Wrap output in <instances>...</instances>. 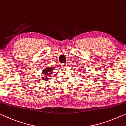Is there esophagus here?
Segmentation results:
<instances>
[{
	"mask_svg": "<svg viewBox=\"0 0 126 126\" xmlns=\"http://www.w3.org/2000/svg\"><path fill=\"white\" fill-rule=\"evenodd\" d=\"M67 64L65 63H62V64H61V66L62 67H67Z\"/></svg>",
	"mask_w": 126,
	"mask_h": 126,
	"instance_id": "1",
	"label": "esophagus"
}]
</instances>
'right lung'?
I'll return each instance as SVG.
<instances>
[{"instance_id": "add662e5", "label": "right lung", "mask_w": 126, "mask_h": 126, "mask_svg": "<svg viewBox=\"0 0 126 126\" xmlns=\"http://www.w3.org/2000/svg\"><path fill=\"white\" fill-rule=\"evenodd\" d=\"M53 70V68L52 67H49V68H45L44 69H43V73L44 74L45 76H45V77H42V79H43V80H45V81H47V79H48V77H49V76H50V74H51L52 73Z\"/></svg>"}]
</instances>
